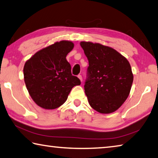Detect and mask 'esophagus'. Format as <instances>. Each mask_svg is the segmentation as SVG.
<instances>
[{
  "label": "esophagus",
  "instance_id": "34e87169",
  "mask_svg": "<svg viewBox=\"0 0 158 158\" xmlns=\"http://www.w3.org/2000/svg\"><path fill=\"white\" fill-rule=\"evenodd\" d=\"M77 77H78V78L80 79V81H82V80H83V79H82V76L81 75V74H79V75L78 76H77Z\"/></svg>",
  "mask_w": 158,
  "mask_h": 158
}]
</instances>
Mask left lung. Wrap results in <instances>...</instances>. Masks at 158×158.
I'll list each match as a JSON object with an SVG mask.
<instances>
[{"mask_svg":"<svg viewBox=\"0 0 158 158\" xmlns=\"http://www.w3.org/2000/svg\"><path fill=\"white\" fill-rule=\"evenodd\" d=\"M80 45L89 64L84 83L89 105L100 113H112L130 94L133 82L130 63L111 47L89 42Z\"/></svg>","mask_w":158,"mask_h":158,"instance_id":"1","label":"left lung"}]
</instances>
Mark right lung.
I'll return each instance as SVG.
<instances>
[{
	"label": "right lung",
	"instance_id": "add662e5",
	"mask_svg": "<svg viewBox=\"0 0 158 158\" xmlns=\"http://www.w3.org/2000/svg\"><path fill=\"white\" fill-rule=\"evenodd\" d=\"M74 44L69 41L56 42L37 52L23 68L24 81L31 97L37 105L46 109L59 107L68 99L75 85L81 84L71 73L66 56Z\"/></svg>",
	"mask_w": 158,
	"mask_h": 158
}]
</instances>
